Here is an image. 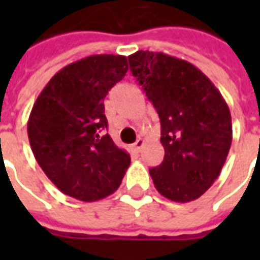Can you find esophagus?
<instances>
[{"label":"esophagus","mask_w":260,"mask_h":260,"mask_svg":"<svg viewBox=\"0 0 260 260\" xmlns=\"http://www.w3.org/2000/svg\"><path fill=\"white\" fill-rule=\"evenodd\" d=\"M143 143H145V141L139 138V139H138V141L134 143V146H132V147H134V150H135V152H139V150H141V147L143 146Z\"/></svg>","instance_id":"obj_1"}]
</instances>
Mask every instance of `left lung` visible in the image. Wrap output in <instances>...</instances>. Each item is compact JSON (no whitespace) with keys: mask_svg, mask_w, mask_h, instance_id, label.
Returning a JSON list of instances; mask_svg holds the SVG:
<instances>
[{"mask_svg":"<svg viewBox=\"0 0 260 260\" xmlns=\"http://www.w3.org/2000/svg\"><path fill=\"white\" fill-rule=\"evenodd\" d=\"M129 68L161 124L163 163L149 170L170 201L192 202L217 180L233 141L231 114L212 80L185 59L136 51Z\"/></svg>","mask_w":260,"mask_h":260,"instance_id":"1","label":"left lung"}]
</instances>
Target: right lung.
<instances>
[{
	"label": "right lung",
	"instance_id": "right-lung-1",
	"mask_svg": "<svg viewBox=\"0 0 260 260\" xmlns=\"http://www.w3.org/2000/svg\"><path fill=\"white\" fill-rule=\"evenodd\" d=\"M128 71L124 55L100 54L67 65L50 79L27 121L31 152L65 195L96 202L118 189L131 156L107 128L104 99Z\"/></svg>",
	"mask_w": 260,
	"mask_h": 260
}]
</instances>
